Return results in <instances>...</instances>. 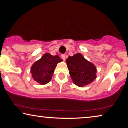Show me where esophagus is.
<instances>
[{
	"instance_id": "esophagus-1",
	"label": "esophagus",
	"mask_w": 128,
	"mask_h": 128,
	"mask_svg": "<svg viewBox=\"0 0 128 128\" xmlns=\"http://www.w3.org/2000/svg\"><path fill=\"white\" fill-rule=\"evenodd\" d=\"M61 58H62L63 60H65V59H66V55H65V54H62V55H61Z\"/></svg>"
}]
</instances>
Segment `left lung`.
I'll use <instances>...</instances> for the list:
<instances>
[{
    "label": "left lung",
    "instance_id": "obj_1",
    "mask_svg": "<svg viewBox=\"0 0 128 128\" xmlns=\"http://www.w3.org/2000/svg\"><path fill=\"white\" fill-rule=\"evenodd\" d=\"M66 62L72 80L78 87L87 86L97 78L96 66L84 58L81 54L69 56Z\"/></svg>",
    "mask_w": 128,
    "mask_h": 128
}]
</instances>
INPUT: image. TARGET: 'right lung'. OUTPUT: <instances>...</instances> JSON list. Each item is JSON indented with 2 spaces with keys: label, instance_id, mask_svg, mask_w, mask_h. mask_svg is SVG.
I'll return each instance as SVG.
<instances>
[{
  "label": "right lung",
  "instance_id": "right-lung-1",
  "mask_svg": "<svg viewBox=\"0 0 128 128\" xmlns=\"http://www.w3.org/2000/svg\"><path fill=\"white\" fill-rule=\"evenodd\" d=\"M62 61L58 55L53 56L50 53H45L31 66V77L40 85L46 84L52 79L58 64Z\"/></svg>",
  "mask_w": 128,
  "mask_h": 128
}]
</instances>
